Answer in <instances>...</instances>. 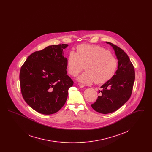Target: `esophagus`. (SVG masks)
Here are the masks:
<instances>
[{
  "mask_svg": "<svg viewBox=\"0 0 152 152\" xmlns=\"http://www.w3.org/2000/svg\"><path fill=\"white\" fill-rule=\"evenodd\" d=\"M79 86L80 88H83L84 87V85L81 84H79Z\"/></svg>",
  "mask_w": 152,
  "mask_h": 152,
  "instance_id": "esophagus-1",
  "label": "esophagus"
}]
</instances>
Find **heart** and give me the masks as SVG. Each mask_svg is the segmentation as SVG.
<instances>
[{"label":"heart","instance_id":"obj_1","mask_svg":"<svg viewBox=\"0 0 152 152\" xmlns=\"http://www.w3.org/2000/svg\"><path fill=\"white\" fill-rule=\"evenodd\" d=\"M69 73L76 76L84 68L86 71L77 78L84 84H90L95 81L97 84H102L111 79L115 75L118 61L110 52L97 45L81 44L77 47V52L70 51L67 59Z\"/></svg>","mask_w":152,"mask_h":152}]
</instances>
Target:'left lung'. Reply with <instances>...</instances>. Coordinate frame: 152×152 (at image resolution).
<instances>
[{
    "label": "left lung",
    "mask_w": 152,
    "mask_h": 152,
    "mask_svg": "<svg viewBox=\"0 0 152 152\" xmlns=\"http://www.w3.org/2000/svg\"><path fill=\"white\" fill-rule=\"evenodd\" d=\"M115 51L118 66L115 76L101 87L100 95L91 105L97 112L108 114L121 107L130 97L135 79L133 65L127 54L113 44L106 42Z\"/></svg>",
    "instance_id": "obj_1"
}]
</instances>
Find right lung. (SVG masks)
<instances>
[{
    "label": "right lung",
    "mask_w": 152,
    "mask_h": 152,
    "mask_svg": "<svg viewBox=\"0 0 152 152\" xmlns=\"http://www.w3.org/2000/svg\"><path fill=\"white\" fill-rule=\"evenodd\" d=\"M68 44L52 45L30 55L22 65L20 83L27 104L43 115L56 113L66 102L73 81L67 75L63 50Z\"/></svg>",
    "instance_id": "right-lung-1"
}]
</instances>
